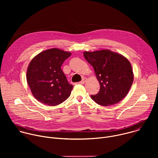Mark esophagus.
<instances>
[{"label":"esophagus","instance_id":"esophagus-1","mask_svg":"<svg viewBox=\"0 0 158 158\" xmlns=\"http://www.w3.org/2000/svg\"><path fill=\"white\" fill-rule=\"evenodd\" d=\"M86 80H87V79L85 78V77H84V78L82 79V80L79 82V84H84V83H85V82L86 81Z\"/></svg>","mask_w":158,"mask_h":158}]
</instances>
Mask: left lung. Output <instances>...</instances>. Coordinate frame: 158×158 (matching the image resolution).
<instances>
[{
	"instance_id": "8db88e82",
	"label": "left lung",
	"mask_w": 158,
	"mask_h": 158,
	"mask_svg": "<svg viewBox=\"0 0 158 158\" xmlns=\"http://www.w3.org/2000/svg\"><path fill=\"white\" fill-rule=\"evenodd\" d=\"M85 59L95 71L100 90L92 99L107 106L120 102L128 93L134 75L129 61L124 56L109 50L84 52Z\"/></svg>"
}]
</instances>
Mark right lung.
Wrapping results in <instances>:
<instances>
[{
  "label": "right lung",
  "mask_w": 158,
  "mask_h": 158,
  "mask_svg": "<svg viewBox=\"0 0 158 158\" xmlns=\"http://www.w3.org/2000/svg\"><path fill=\"white\" fill-rule=\"evenodd\" d=\"M71 55L70 52L53 48L39 53L31 61L27 81L37 101L56 106L69 97L73 85L67 81L61 66Z\"/></svg>",
  "instance_id": "add662e5"
}]
</instances>
